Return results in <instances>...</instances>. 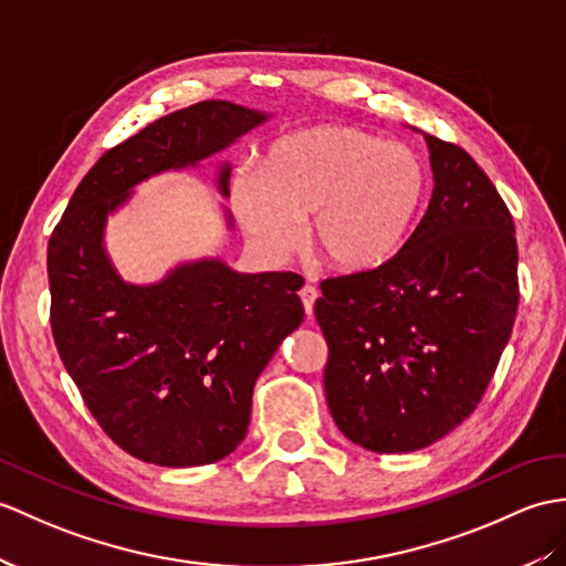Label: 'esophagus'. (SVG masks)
Wrapping results in <instances>:
<instances>
[{"mask_svg": "<svg viewBox=\"0 0 566 566\" xmlns=\"http://www.w3.org/2000/svg\"><path fill=\"white\" fill-rule=\"evenodd\" d=\"M298 296H301V301H304L306 315H308V318H313V306H315V298H318V289L306 284V286L298 292Z\"/></svg>", "mask_w": 566, "mask_h": 566, "instance_id": "obj_1", "label": "esophagus"}]
</instances>
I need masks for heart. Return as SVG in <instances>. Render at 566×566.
Returning <instances> with one entry per match:
<instances>
[{"label": "heart", "instance_id": "b5f03b06", "mask_svg": "<svg viewBox=\"0 0 566 566\" xmlns=\"http://www.w3.org/2000/svg\"><path fill=\"white\" fill-rule=\"evenodd\" d=\"M427 166L405 144L349 125H311L274 139L258 170H239L231 207L260 253L284 258L308 221V245L345 274L396 255L427 200Z\"/></svg>", "mask_w": 566, "mask_h": 566}]
</instances>
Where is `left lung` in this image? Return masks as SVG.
Returning a JSON list of instances; mask_svg holds the SVG:
<instances>
[{"instance_id": "1", "label": "left lung", "mask_w": 566, "mask_h": 566, "mask_svg": "<svg viewBox=\"0 0 566 566\" xmlns=\"http://www.w3.org/2000/svg\"><path fill=\"white\" fill-rule=\"evenodd\" d=\"M431 200L378 270L325 280L315 321L337 429L376 453L427 449L475 410L518 306L514 219L468 151L422 129Z\"/></svg>"}]
</instances>
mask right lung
<instances>
[{
  "label": "right lung",
  "mask_w": 566,
  "mask_h": 566,
  "mask_svg": "<svg viewBox=\"0 0 566 566\" xmlns=\"http://www.w3.org/2000/svg\"><path fill=\"white\" fill-rule=\"evenodd\" d=\"M270 117L231 101L161 117L101 156L50 235V325L64 369L103 431L144 463L192 468L235 451L255 378L304 321L296 294L304 280L239 272L207 255L135 284L105 251V227L142 182L200 166ZM229 176L221 161V197ZM221 214L231 231V212L221 207Z\"/></svg>",
  "instance_id": "obj_1"
}]
</instances>
